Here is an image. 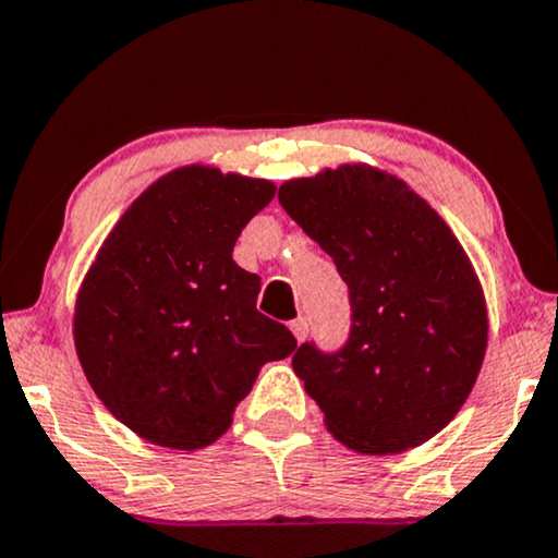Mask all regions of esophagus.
<instances>
[{"instance_id": "34e87169", "label": "esophagus", "mask_w": 558, "mask_h": 558, "mask_svg": "<svg viewBox=\"0 0 558 558\" xmlns=\"http://www.w3.org/2000/svg\"><path fill=\"white\" fill-rule=\"evenodd\" d=\"M291 332L296 335V340H299V343H304V340H306V335H308V319H306V317H299V319H293V322H291Z\"/></svg>"}]
</instances>
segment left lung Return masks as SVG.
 Instances as JSON below:
<instances>
[{"label": "left lung", "mask_w": 558, "mask_h": 558, "mask_svg": "<svg viewBox=\"0 0 558 558\" xmlns=\"http://www.w3.org/2000/svg\"><path fill=\"white\" fill-rule=\"evenodd\" d=\"M278 199L348 286L345 343L322 351L308 340L293 353L327 428L366 454L432 439L471 395L488 340L458 239L400 179L366 166L286 181Z\"/></svg>", "instance_id": "8db88e82"}]
</instances>
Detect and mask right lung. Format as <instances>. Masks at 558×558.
Wrapping results in <instances>:
<instances>
[{
    "label": "right lung",
    "instance_id": "obj_1",
    "mask_svg": "<svg viewBox=\"0 0 558 558\" xmlns=\"http://www.w3.org/2000/svg\"><path fill=\"white\" fill-rule=\"evenodd\" d=\"M272 197L265 179L173 171L134 199L85 275L80 364L104 405L153 445H213L259 368L296 348L257 312V275L231 257Z\"/></svg>",
    "mask_w": 558,
    "mask_h": 558
}]
</instances>
